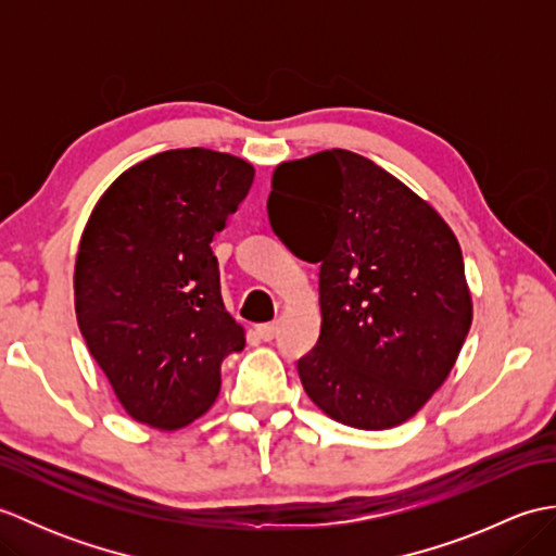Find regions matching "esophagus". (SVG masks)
Here are the masks:
<instances>
[{"mask_svg": "<svg viewBox=\"0 0 556 556\" xmlns=\"http://www.w3.org/2000/svg\"><path fill=\"white\" fill-rule=\"evenodd\" d=\"M255 334L263 339V341H271L277 337V325L275 323H265V325H257L255 327Z\"/></svg>", "mask_w": 556, "mask_h": 556, "instance_id": "esophagus-1", "label": "esophagus"}]
</instances>
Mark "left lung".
<instances>
[{
  "mask_svg": "<svg viewBox=\"0 0 556 556\" xmlns=\"http://www.w3.org/2000/svg\"><path fill=\"white\" fill-rule=\"evenodd\" d=\"M267 212L293 253L320 263V339L299 361L305 394L358 430L416 416L473 323L464 255L440 212L339 148L281 162Z\"/></svg>",
  "mask_w": 556,
  "mask_h": 556,
  "instance_id": "obj_1",
  "label": "left lung"
}]
</instances>
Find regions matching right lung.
<instances>
[{"instance_id": "1", "label": "right lung", "mask_w": 556, "mask_h": 556, "mask_svg": "<svg viewBox=\"0 0 556 556\" xmlns=\"http://www.w3.org/2000/svg\"><path fill=\"white\" fill-rule=\"evenodd\" d=\"M253 176L229 152H157L102 193L80 233V334L124 410L150 428L179 430L207 413L222 361L245 346L210 243Z\"/></svg>"}]
</instances>
